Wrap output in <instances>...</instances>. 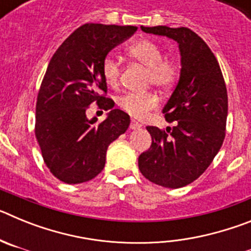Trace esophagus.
<instances>
[{"instance_id":"obj_1","label":"esophagus","mask_w":251,"mask_h":251,"mask_svg":"<svg viewBox=\"0 0 251 251\" xmlns=\"http://www.w3.org/2000/svg\"><path fill=\"white\" fill-rule=\"evenodd\" d=\"M130 129H139V128L142 127V124L141 123H138V122H136V121H132L130 122Z\"/></svg>"}]
</instances>
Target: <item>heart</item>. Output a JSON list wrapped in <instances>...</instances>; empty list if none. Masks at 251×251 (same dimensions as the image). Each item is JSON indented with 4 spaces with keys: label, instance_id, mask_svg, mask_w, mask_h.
<instances>
[{
    "label": "heart",
    "instance_id": "obj_1",
    "mask_svg": "<svg viewBox=\"0 0 251 251\" xmlns=\"http://www.w3.org/2000/svg\"><path fill=\"white\" fill-rule=\"evenodd\" d=\"M128 54L148 68L147 85L159 89H168L178 79L179 69L172 59L163 57V51L156 43L150 40H139L128 48ZM101 75L108 85L117 86L121 79V66L113 56L108 55L101 61ZM124 112L136 118H143L150 110L158 105L154 93H126L117 100Z\"/></svg>",
    "mask_w": 251,
    "mask_h": 251
}]
</instances>
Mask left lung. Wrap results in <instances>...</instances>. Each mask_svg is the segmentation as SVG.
<instances>
[{
  "label": "left lung",
  "instance_id": "obj_1",
  "mask_svg": "<svg viewBox=\"0 0 251 251\" xmlns=\"http://www.w3.org/2000/svg\"><path fill=\"white\" fill-rule=\"evenodd\" d=\"M147 34L177 41L181 52L178 84L162 112L174 128L147 127L150 150L138 158L142 175L151 182L179 188L207 170L225 138L227 92L216 57L207 44L187 27H145Z\"/></svg>",
  "mask_w": 251,
  "mask_h": 251
}]
</instances>
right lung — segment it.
<instances>
[{
	"label": "right lung",
	"mask_w": 251,
	"mask_h": 251,
	"mask_svg": "<svg viewBox=\"0 0 251 251\" xmlns=\"http://www.w3.org/2000/svg\"><path fill=\"white\" fill-rule=\"evenodd\" d=\"M137 31L136 26L85 24L73 32L51 57L36 101L35 136L44 162L65 183H83L98 176L108 146L128 129L129 115L110 110L105 121L86 118L94 101L108 110L101 61L113 48Z\"/></svg>",
	"instance_id": "obj_1"
}]
</instances>
